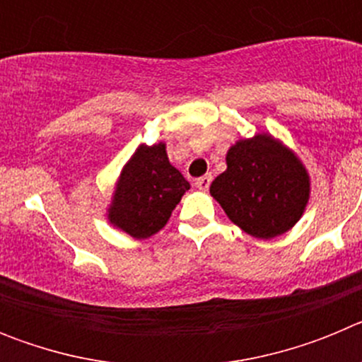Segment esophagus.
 Here are the masks:
<instances>
[{
	"label": "esophagus",
	"mask_w": 362,
	"mask_h": 362,
	"mask_svg": "<svg viewBox=\"0 0 362 362\" xmlns=\"http://www.w3.org/2000/svg\"><path fill=\"white\" fill-rule=\"evenodd\" d=\"M210 183H212V175H210V174L203 175V177H199V179H196V187L199 188V190H203V192L209 190Z\"/></svg>",
	"instance_id": "34e87169"
}]
</instances>
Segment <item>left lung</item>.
Instances as JSON below:
<instances>
[{
    "label": "left lung",
    "mask_w": 362,
    "mask_h": 362,
    "mask_svg": "<svg viewBox=\"0 0 362 362\" xmlns=\"http://www.w3.org/2000/svg\"><path fill=\"white\" fill-rule=\"evenodd\" d=\"M312 192L305 163L270 132L241 137L226 152V170L210 194L228 219L257 239H274L296 226Z\"/></svg>",
    "instance_id": "1"
}]
</instances>
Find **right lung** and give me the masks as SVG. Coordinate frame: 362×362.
<instances>
[{"instance_id":"obj_1","label":"right lung","mask_w":362,"mask_h":362,"mask_svg":"<svg viewBox=\"0 0 362 362\" xmlns=\"http://www.w3.org/2000/svg\"><path fill=\"white\" fill-rule=\"evenodd\" d=\"M190 183L168 161L165 141L137 146L114 183L107 219L134 239H148L165 228Z\"/></svg>"}]
</instances>
